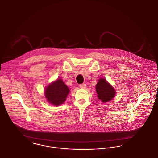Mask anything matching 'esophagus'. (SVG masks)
<instances>
[{"label": "esophagus", "mask_w": 158, "mask_h": 158, "mask_svg": "<svg viewBox=\"0 0 158 158\" xmlns=\"http://www.w3.org/2000/svg\"><path fill=\"white\" fill-rule=\"evenodd\" d=\"M80 88H81V89H85V87H86V84H81L80 85Z\"/></svg>", "instance_id": "1"}]
</instances>
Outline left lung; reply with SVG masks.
Instances as JSON below:
<instances>
[{
    "label": "left lung",
    "instance_id": "obj_1",
    "mask_svg": "<svg viewBox=\"0 0 158 158\" xmlns=\"http://www.w3.org/2000/svg\"><path fill=\"white\" fill-rule=\"evenodd\" d=\"M96 91L98 99L104 103L111 100L116 95L115 90L105 78H100L99 80L96 85Z\"/></svg>",
    "mask_w": 158,
    "mask_h": 158
}]
</instances>
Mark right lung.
Here are the masks:
<instances>
[{
  "label": "right lung",
  "mask_w": 158,
  "mask_h": 158,
  "mask_svg": "<svg viewBox=\"0 0 158 158\" xmlns=\"http://www.w3.org/2000/svg\"><path fill=\"white\" fill-rule=\"evenodd\" d=\"M70 90L62 79H57L45 90L46 99L52 105H60L66 101Z\"/></svg>",
  "instance_id": "1"
}]
</instances>
